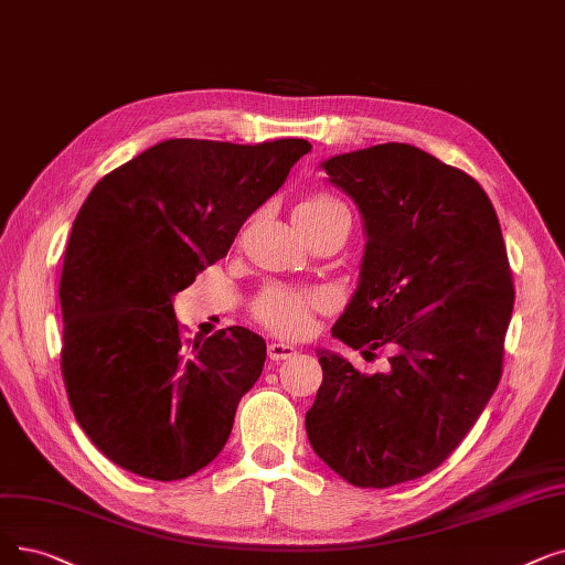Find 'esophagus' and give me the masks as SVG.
<instances>
[{
    "mask_svg": "<svg viewBox=\"0 0 565 565\" xmlns=\"http://www.w3.org/2000/svg\"><path fill=\"white\" fill-rule=\"evenodd\" d=\"M267 355H269V360L281 362V360L298 355V349L290 347V343H284V341H273V343H267Z\"/></svg>",
    "mask_w": 565,
    "mask_h": 565,
    "instance_id": "obj_1",
    "label": "esophagus"
}]
</instances>
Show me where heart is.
Instances as JSON below:
<instances>
[{"label":"heart","mask_w":565,"mask_h":565,"mask_svg":"<svg viewBox=\"0 0 565 565\" xmlns=\"http://www.w3.org/2000/svg\"><path fill=\"white\" fill-rule=\"evenodd\" d=\"M296 218L307 235L326 228L328 224L347 218L351 222L349 207L332 193H311L296 207ZM326 305L323 292L311 288H298L288 284H273L260 290L254 302V311L260 321L284 337H302L311 328L313 311Z\"/></svg>","instance_id":"heart-1"}]
</instances>
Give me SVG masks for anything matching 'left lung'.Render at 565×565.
Listing matches in <instances>:
<instances>
[{
  "label": "left lung",
  "mask_w": 565,
  "mask_h": 565,
  "mask_svg": "<svg viewBox=\"0 0 565 565\" xmlns=\"http://www.w3.org/2000/svg\"><path fill=\"white\" fill-rule=\"evenodd\" d=\"M364 222L360 284L332 337L390 349L385 374L318 351L313 452L355 487L420 478L461 444L501 381L514 288L499 216L463 170L406 142L321 163Z\"/></svg>",
  "instance_id": "8db88e82"
}]
</instances>
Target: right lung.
<instances>
[{"label":"right lung","instance_id":"add662e5","mask_svg":"<svg viewBox=\"0 0 565 565\" xmlns=\"http://www.w3.org/2000/svg\"><path fill=\"white\" fill-rule=\"evenodd\" d=\"M309 150L302 138H170L89 191L60 279L62 376L78 425L121 469L182 480L226 446L265 341L239 326L184 339L173 298Z\"/></svg>","mask_w":565,"mask_h":565}]
</instances>
